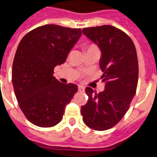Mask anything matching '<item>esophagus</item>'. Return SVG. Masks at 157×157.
<instances>
[{
    "label": "esophagus",
    "instance_id": "obj_1",
    "mask_svg": "<svg viewBox=\"0 0 157 157\" xmlns=\"http://www.w3.org/2000/svg\"><path fill=\"white\" fill-rule=\"evenodd\" d=\"M78 90L81 91V92L85 91V87H84V86H82V85H79V86H78Z\"/></svg>",
    "mask_w": 157,
    "mask_h": 157
}]
</instances>
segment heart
<instances>
[{"label": "heart", "instance_id": "heart-1", "mask_svg": "<svg viewBox=\"0 0 157 157\" xmlns=\"http://www.w3.org/2000/svg\"><path fill=\"white\" fill-rule=\"evenodd\" d=\"M86 48H87V50H88V49H90V48H97V46H96L95 44H89V45H87V46H86Z\"/></svg>", "mask_w": 157, "mask_h": 157}]
</instances>
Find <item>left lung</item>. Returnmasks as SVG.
Masks as SVG:
<instances>
[{
    "label": "left lung",
    "instance_id": "1",
    "mask_svg": "<svg viewBox=\"0 0 157 157\" xmlns=\"http://www.w3.org/2000/svg\"><path fill=\"white\" fill-rule=\"evenodd\" d=\"M83 33L101 51L100 68L105 89L97 93L85 88L88 101L81 107L83 121L96 131L112 128L124 117L136 94L138 62L130 36L112 25L84 28Z\"/></svg>",
    "mask_w": 157,
    "mask_h": 157
}]
</instances>
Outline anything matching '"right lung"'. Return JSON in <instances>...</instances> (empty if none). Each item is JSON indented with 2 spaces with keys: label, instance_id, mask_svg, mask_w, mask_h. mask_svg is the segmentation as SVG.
Returning <instances> with one entry per match:
<instances>
[{
  "label": "right lung",
  "instance_id": "1",
  "mask_svg": "<svg viewBox=\"0 0 157 157\" xmlns=\"http://www.w3.org/2000/svg\"><path fill=\"white\" fill-rule=\"evenodd\" d=\"M81 29L45 25L28 32L16 50L12 81L20 109L32 124L52 127L63 118L78 87L56 79L54 68L63 64L81 36Z\"/></svg>",
  "mask_w": 157,
  "mask_h": 157
}]
</instances>
